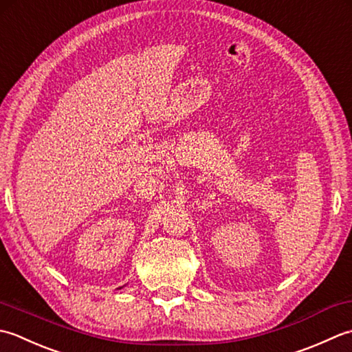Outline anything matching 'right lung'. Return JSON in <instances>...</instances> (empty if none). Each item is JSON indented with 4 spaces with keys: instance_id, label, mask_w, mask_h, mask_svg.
Listing matches in <instances>:
<instances>
[{
    "instance_id": "right-lung-1",
    "label": "right lung",
    "mask_w": 352,
    "mask_h": 352,
    "mask_svg": "<svg viewBox=\"0 0 352 352\" xmlns=\"http://www.w3.org/2000/svg\"><path fill=\"white\" fill-rule=\"evenodd\" d=\"M120 289H123V287H120Z\"/></svg>"
}]
</instances>
